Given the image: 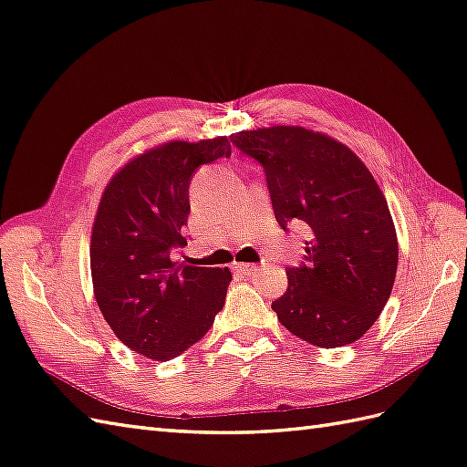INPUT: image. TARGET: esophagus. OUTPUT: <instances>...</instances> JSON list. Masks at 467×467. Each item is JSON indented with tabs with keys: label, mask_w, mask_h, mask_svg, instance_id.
Segmentation results:
<instances>
[{
	"label": "esophagus",
	"mask_w": 467,
	"mask_h": 467,
	"mask_svg": "<svg viewBox=\"0 0 467 467\" xmlns=\"http://www.w3.org/2000/svg\"><path fill=\"white\" fill-rule=\"evenodd\" d=\"M234 267H235L237 271H242L244 275H249V273L257 271V265H249V264H234Z\"/></svg>",
	"instance_id": "34e87169"
}]
</instances>
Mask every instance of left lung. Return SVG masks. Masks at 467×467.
Listing matches in <instances>:
<instances>
[{
  "label": "left lung",
  "instance_id": "left-lung-1",
  "mask_svg": "<svg viewBox=\"0 0 467 467\" xmlns=\"http://www.w3.org/2000/svg\"><path fill=\"white\" fill-rule=\"evenodd\" d=\"M265 170L277 223L309 232L305 261L271 303L289 333L323 348L355 343L390 297L398 242L389 203L360 158L331 136L271 127L230 136Z\"/></svg>",
  "mask_w": 467,
  "mask_h": 467
}]
</instances>
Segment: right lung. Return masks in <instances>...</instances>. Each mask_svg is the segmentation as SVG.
I'll return each mask as SVG.
<instances>
[{
	"label": "right lung",
	"instance_id": "add662e5",
	"mask_svg": "<svg viewBox=\"0 0 467 467\" xmlns=\"http://www.w3.org/2000/svg\"><path fill=\"white\" fill-rule=\"evenodd\" d=\"M230 158L225 136L166 142L112 176L90 237L95 299L130 350L170 360L210 331L225 303L230 269L176 265L186 245L190 182L202 164Z\"/></svg>",
	"mask_w": 467,
	"mask_h": 467
}]
</instances>
